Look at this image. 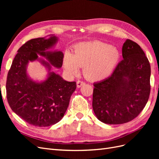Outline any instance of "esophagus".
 Listing matches in <instances>:
<instances>
[{
  "label": "esophagus",
  "instance_id": "1",
  "mask_svg": "<svg viewBox=\"0 0 159 159\" xmlns=\"http://www.w3.org/2000/svg\"><path fill=\"white\" fill-rule=\"evenodd\" d=\"M76 84H77V88H80L81 87V86L84 85L85 84V82H84L83 81H80V80H78V81H77Z\"/></svg>",
  "mask_w": 159,
  "mask_h": 159
}]
</instances>
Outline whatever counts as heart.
Instances as JSON below:
<instances>
[{"label":"heart","instance_id":"obj_1","mask_svg":"<svg viewBox=\"0 0 159 159\" xmlns=\"http://www.w3.org/2000/svg\"><path fill=\"white\" fill-rule=\"evenodd\" d=\"M119 59V51L110 44L100 41L81 42L75 46L73 52H66L64 66L71 75H75L80 67H84L86 78L100 81L112 74Z\"/></svg>","mask_w":159,"mask_h":159}]
</instances>
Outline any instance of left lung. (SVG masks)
I'll return each mask as SVG.
<instances>
[{"label": "left lung", "instance_id": "left-lung-1", "mask_svg": "<svg viewBox=\"0 0 159 159\" xmlns=\"http://www.w3.org/2000/svg\"><path fill=\"white\" fill-rule=\"evenodd\" d=\"M122 56L112 75L93 84V111L105 124L131 121L145 107L150 95L151 66L140 46L127 40Z\"/></svg>", "mask_w": 159, "mask_h": 159}]
</instances>
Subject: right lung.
<instances>
[{
	"mask_svg": "<svg viewBox=\"0 0 159 159\" xmlns=\"http://www.w3.org/2000/svg\"><path fill=\"white\" fill-rule=\"evenodd\" d=\"M48 36L32 39L19 48L8 73L6 85L11 109L27 123L40 127L53 125L63 118L76 89L75 81H66L51 71L52 66L61 68L64 54L61 50H51L58 42V37L54 34ZM35 61L48 71L44 80H34L27 73L29 62Z\"/></svg>",
	"mask_w": 159,
	"mask_h": 159,
	"instance_id": "add662e5",
	"label": "right lung"
}]
</instances>
